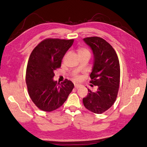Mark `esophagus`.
<instances>
[{
  "mask_svg": "<svg viewBox=\"0 0 147 147\" xmlns=\"http://www.w3.org/2000/svg\"><path fill=\"white\" fill-rule=\"evenodd\" d=\"M74 85H75V88H77V89H78V88L81 87V85H80V84H75Z\"/></svg>",
  "mask_w": 147,
  "mask_h": 147,
  "instance_id": "34e87169",
  "label": "esophagus"
}]
</instances>
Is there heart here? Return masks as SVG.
Returning a JSON list of instances; mask_svg holds the SVG:
<instances>
[{"instance_id": "obj_1", "label": "heart", "mask_w": 147, "mask_h": 147, "mask_svg": "<svg viewBox=\"0 0 147 147\" xmlns=\"http://www.w3.org/2000/svg\"><path fill=\"white\" fill-rule=\"evenodd\" d=\"M78 55L80 56V55H89L90 56L91 55V53L88 50H87L86 48H78ZM75 80H80V77L78 76V75H75L74 77Z\"/></svg>"}]
</instances>
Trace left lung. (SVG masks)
Instances as JSON below:
<instances>
[{
    "instance_id": "1",
    "label": "left lung",
    "mask_w": 147,
    "mask_h": 147,
    "mask_svg": "<svg viewBox=\"0 0 147 147\" xmlns=\"http://www.w3.org/2000/svg\"><path fill=\"white\" fill-rule=\"evenodd\" d=\"M83 40L94 55L90 82L97 90L92 92L88 89L89 93L83 102L88 110L100 114L110 109L117 99L120 80L118 57L113 48L103 38L91 37Z\"/></svg>"
}]
</instances>
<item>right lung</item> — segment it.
Here are the masks:
<instances>
[{"mask_svg": "<svg viewBox=\"0 0 147 147\" xmlns=\"http://www.w3.org/2000/svg\"><path fill=\"white\" fill-rule=\"evenodd\" d=\"M74 39L47 38L31 53L26 69V82L29 95L37 107L51 112L64 103L74 87L65 79L57 83L54 72L61 67L62 59L72 45Z\"/></svg>", "mask_w": 147, "mask_h": 147, "instance_id": "obj_1", "label": "right lung"}]
</instances>
